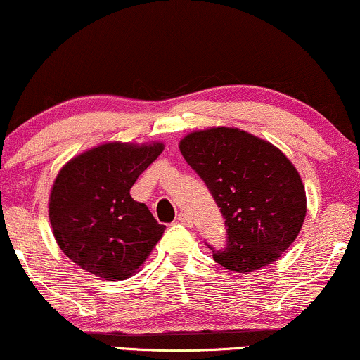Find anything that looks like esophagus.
<instances>
[{
  "mask_svg": "<svg viewBox=\"0 0 360 360\" xmlns=\"http://www.w3.org/2000/svg\"><path fill=\"white\" fill-rule=\"evenodd\" d=\"M177 223H181V225H186V226H191L193 225V220H191V217H189L188 213H179L177 214Z\"/></svg>",
  "mask_w": 360,
  "mask_h": 360,
  "instance_id": "esophagus-1",
  "label": "esophagus"
}]
</instances>
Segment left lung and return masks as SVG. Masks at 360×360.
<instances>
[{"mask_svg": "<svg viewBox=\"0 0 360 360\" xmlns=\"http://www.w3.org/2000/svg\"><path fill=\"white\" fill-rule=\"evenodd\" d=\"M179 148L225 220V247L208 245L213 259L233 272L279 259L307 217L304 186L291 160L266 140L226 127L193 131Z\"/></svg>", "mask_w": 360, "mask_h": 360, "instance_id": "obj_1", "label": "left lung"}]
</instances>
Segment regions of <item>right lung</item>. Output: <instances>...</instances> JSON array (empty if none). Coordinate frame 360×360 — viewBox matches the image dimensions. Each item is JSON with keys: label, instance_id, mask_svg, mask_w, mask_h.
<instances>
[{"label": "right lung", "instance_id": "right-lung-1", "mask_svg": "<svg viewBox=\"0 0 360 360\" xmlns=\"http://www.w3.org/2000/svg\"><path fill=\"white\" fill-rule=\"evenodd\" d=\"M162 150V143H103L62 167L49 217L60 250L81 269L110 281L130 278L160 240L166 225L130 189Z\"/></svg>", "mask_w": 360, "mask_h": 360}]
</instances>
